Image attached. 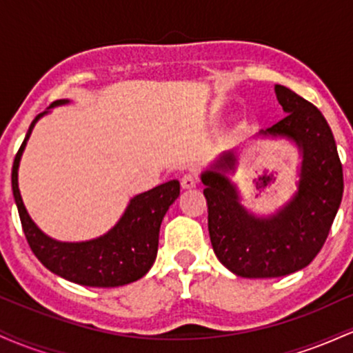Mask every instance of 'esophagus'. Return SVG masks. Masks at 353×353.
Listing matches in <instances>:
<instances>
[{"label":"esophagus","instance_id":"esophagus-1","mask_svg":"<svg viewBox=\"0 0 353 353\" xmlns=\"http://www.w3.org/2000/svg\"><path fill=\"white\" fill-rule=\"evenodd\" d=\"M197 184H199V176H197L196 172H188L182 176V179H181L182 189H192V188H196Z\"/></svg>","mask_w":353,"mask_h":353}]
</instances>
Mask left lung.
<instances>
[{"mask_svg":"<svg viewBox=\"0 0 353 353\" xmlns=\"http://www.w3.org/2000/svg\"><path fill=\"white\" fill-rule=\"evenodd\" d=\"M275 94L287 116L261 134L289 137L301 149V181L292 199L270 217L250 214L224 176L236 169L234 152L222 154L201 176L212 249L239 277H282L309 265L325 244L342 202V163L325 117L289 88L275 84Z\"/></svg>","mask_w":353,"mask_h":353,"instance_id":"obj_1","label":"left lung"}]
</instances>
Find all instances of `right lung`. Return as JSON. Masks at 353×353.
<instances>
[{
    "label": "right lung",
    "mask_w": 353,
    "mask_h": 353,
    "mask_svg": "<svg viewBox=\"0 0 353 353\" xmlns=\"http://www.w3.org/2000/svg\"><path fill=\"white\" fill-rule=\"evenodd\" d=\"M66 103L70 101L59 99L50 108ZM46 112L36 116L31 123L21 148L16 152L11 171L14 202L28 244L46 269L79 285L119 287L137 281L148 274L156 261L161 222L172 202L179 197V181L164 182L132 197L119 222L98 239L86 242H59L48 237L31 221L18 188V168L24 145L30 139L34 124Z\"/></svg>",
    "instance_id": "right-lung-1"
}]
</instances>
